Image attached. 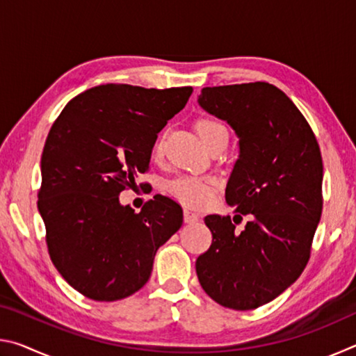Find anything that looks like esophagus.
Returning a JSON list of instances; mask_svg holds the SVG:
<instances>
[{
  "label": "esophagus",
  "mask_w": 356,
  "mask_h": 356,
  "mask_svg": "<svg viewBox=\"0 0 356 356\" xmlns=\"http://www.w3.org/2000/svg\"><path fill=\"white\" fill-rule=\"evenodd\" d=\"M184 220H185V222H188V225H191V222H196L197 220H200V215L195 213L190 209H185L184 210Z\"/></svg>",
  "instance_id": "esophagus-1"
}]
</instances>
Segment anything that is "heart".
Masks as SVG:
<instances>
[{
	"label": "heart",
	"instance_id": "heart-1",
	"mask_svg": "<svg viewBox=\"0 0 356 356\" xmlns=\"http://www.w3.org/2000/svg\"><path fill=\"white\" fill-rule=\"evenodd\" d=\"M196 130L206 146L215 141L216 138L227 136V130L225 125L218 122V120L210 118H202L197 120ZM161 149H163V143L159 140L155 143L154 147L155 155H160ZM216 188H218V180L215 177L197 176H182L179 179H174L172 182L168 185V191H170L180 204L193 209H202L206 207L207 204L212 202Z\"/></svg>",
	"mask_w": 356,
	"mask_h": 356
}]
</instances>
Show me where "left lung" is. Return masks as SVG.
<instances>
[{"instance_id":"8db88e82","label":"left lung","mask_w":356,"mask_h":356,"mask_svg":"<svg viewBox=\"0 0 356 356\" xmlns=\"http://www.w3.org/2000/svg\"><path fill=\"white\" fill-rule=\"evenodd\" d=\"M197 104L236 131L226 202L250 218L242 232L229 216L204 218L213 240L197 257V280L225 308L254 309L291 287L308 264L322 215L321 149L303 114L270 83L204 88Z\"/></svg>"}]
</instances>
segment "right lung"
Segmentation results:
<instances>
[{
  "label": "right lung",
  "mask_w": 356,
  "mask_h": 356,
  "mask_svg": "<svg viewBox=\"0 0 356 356\" xmlns=\"http://www.w3.org/2000/svg\"><path fill=\"white\" fill-rule=\"evenodd\" d=\"M191 92L100 84L72 99L53 124L38 207L53 264L84 297L116 301L140 291L156 250L182 226V207L170 197L156 195L135 213L119 195L147 171L156 134Z\"/></svg>",
  "instance_id": "1"
}]
</instances>
